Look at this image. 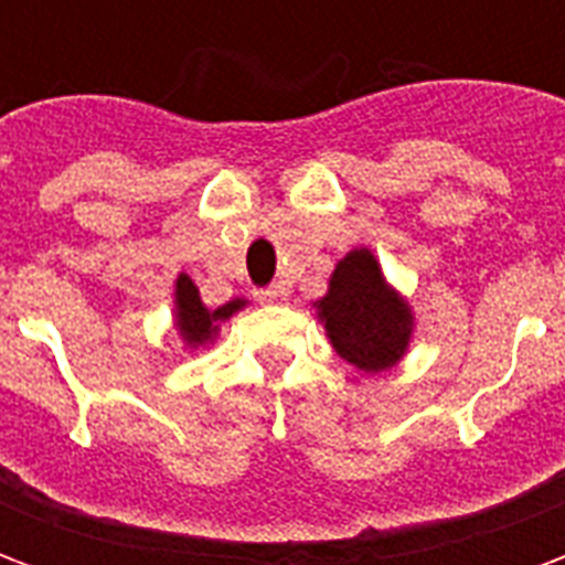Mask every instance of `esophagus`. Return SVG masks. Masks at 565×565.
Masks as SVG:
<instances>
[{"label":"esophagus","mask_w":565,"mask_h":565,"mask_svg":"<svg viewBox=\"0 0 565 565\" xmlns=\"http://www.w3.org/2000/svg\"><path fill=\"white\" fill-rule=\"evenodd\" d=\"M284 296L287 294H284L281 284H271V287H263V290H257L259 302H281Z\"/></svg>","instance_id":"obj_1"}]
</instances>
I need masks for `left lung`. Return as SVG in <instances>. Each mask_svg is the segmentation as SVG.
Here are the masks:
<instances>
[{"mask_svg":"<svg viewBox=\"0 0 565 565\" xmlns=\"http://www.w3.org/2000/svg\"><path fill=\"white\" fill-rule=\"evenodd\" d=\"M332 348L363 372H381L403 356L412 335V315L381 278L375 257L351 250L335 266L330 294L318 302Z\"/></svg>","mask_w":565,"mask_h":565,"instance_id":"8db88e82","label":"left lung"}]
</instances>
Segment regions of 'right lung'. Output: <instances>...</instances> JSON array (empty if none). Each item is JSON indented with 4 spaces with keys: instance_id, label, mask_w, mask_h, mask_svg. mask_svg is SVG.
Listing matches in <instances>:
<instances>
[{
    "instance_id": "1",
    "label": "right lung",
    "mask_w": 565,
    "mask_h": 565,
    "mask_svg": "<svg viewBox=\"0 0 565 565\" xmlns=\"http://www.w3.org/2000/svg\"><path fill=\"white\" fill-rule=\"evenodd\" d=\"M174 302H178V330H181V335L190 344L209 342L211 335L217 332V323L242 308V299H233V302H226L217 311H209V308L202 306V299H199L196 284L190 281L186 275H181L178 284H174Z\"/></svg>"
}]
</instances>
